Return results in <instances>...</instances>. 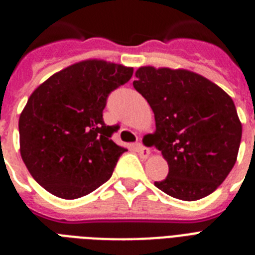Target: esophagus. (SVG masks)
Masks as SVG:
<instances>
[{
    "mask_svg": "<svg viewBox=\"0 0 255 255\" xmlns=\"http://www.w3.org/2000/svg\"><path fill=\"white\" fill-rule=\"evenodd\" d=\"M136 150H138L139 155H140L141 158H148V157H149V154H150L149 149L144 147V145L141 143L136 144Z\"/></svg>",
    "mask_w": 255,
    "mask_h": 255,
    "instance_id": "34e87169",
    "label": "esophagus"
}]
</instances>
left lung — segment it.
Returning a JSON list of instances; mask_svg holds the SVG:
<instances>
[{
  "label": "left lung",
  "instance_id": "obj_1",
  "mask_svg": "<svg viewBox=\"0 0 255 255\" xmlns=\"http://www.w3.org/2000/svg\"><path fill=\"white\" fill-rule=\"evenodd\" d=\"M132 85L154 114L149 145L161 150L168 175L154 185L181 200L202 199L233 170L242 123L231 97L204 76L184 69L139 67Z\"/></svg>",
  "mask_w": 255,
  "mask_h": 255
}]
</instances>
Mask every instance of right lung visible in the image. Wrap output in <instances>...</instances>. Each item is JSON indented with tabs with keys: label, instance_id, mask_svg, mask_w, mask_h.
Returning a JSON list of instances; mask_svg holds the SVG:
<instances>
[{
	"label": "right lung",
	"instance_id": "add662e5",
	"mask_svg": "<svg viewBox=\"0 0 255 255\" xmlns=\"http://www.w3.org/2000/svg\"><path fill=\"white\" fill-rule=\"evenodd\" d=\"M132 67L87 60L53 74L29 97L19 119L20 154L33 179L51 194L76 199L112 176L128 149L111 139L119 126L103 121L108 94Z\"/></svg>",
	"mask_w": 255,
	"mask_h": 255
}]
</instances>
